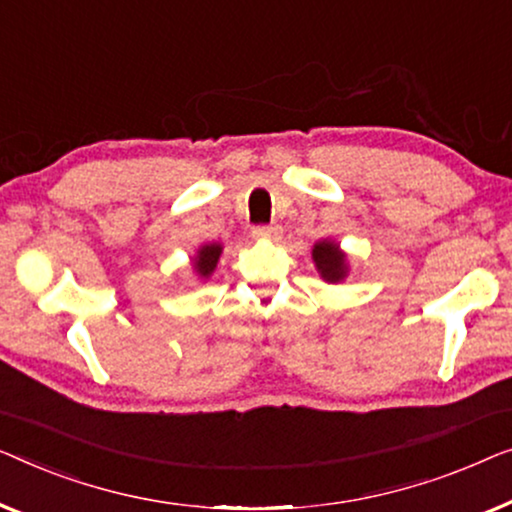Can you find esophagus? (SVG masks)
Returning a JSON list of instances; mask_svg holds the SVG:
<instances>
[{"label": "esophagus", "mask_w": 512, "mask_h": 512, "mask_svg": "<svg viewBox=\"0 0 512 512\" xmlns=\"http://www.w3.org/2000/svg\"><path fill=\"white\" fill-rule=\"evenodd\" d=\"M253 236H255V239L273 241V239H278V236H280V227L278 225H259V227L253 229Z\"/></svg>", "instance_id": "obj_1"}]
</instances>
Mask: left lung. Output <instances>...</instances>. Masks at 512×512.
<instances>
[{
    "label": "left lung",
    "instance_id": "1",
    "mask_svg": "<svg viewBox=\"0 0 512 512\" xmlns=\"http://www.w3.org/2000/svg\"><path fill=\"white\" fill-rule=\"evenodd\" d=\"M313 262L318 266V273L327 283H341L348 276V257L338 243L320 241L313 246Z\"/></svg>",
    "mask_w": 512,
    "mask_h": 512
}]
</instances>
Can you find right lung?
Returning a JSON list of instances; mask_svg holds the SVG:
<instances>
[{
  "mask_svg": "<svg viewBox=\"0 0 512 512\" xmlns=\"http://www.w3.org/2000/svg\"><path fill=\"white\" fill-rule=\"evenodd\" d=\"M220 255H222L220 243H206V246H201L197 250V257L192 259L194 271H197L201 278H208L215 271V266H218Z\"/></svg>",
  "mask_w": 512,
  "mask_h": 512,
  "instance_id": "1",
  "label": "right lung"
}]
</instances>
